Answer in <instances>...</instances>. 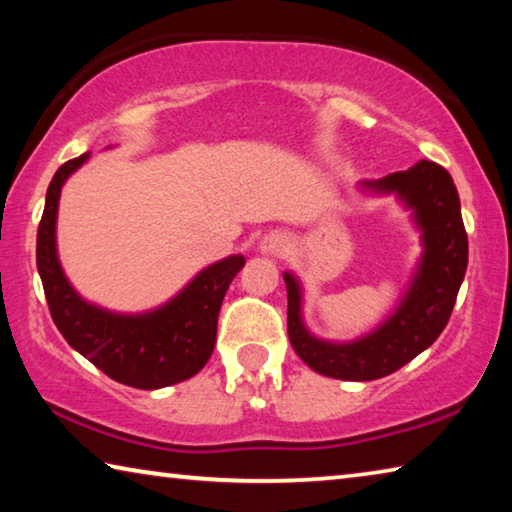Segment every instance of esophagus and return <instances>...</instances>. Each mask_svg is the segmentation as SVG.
<instances>
[{
	"mask_svg": "<svg viewBox=\"0 0 512 512\" xmlns=\"http://www.w3.org/2000/svg\"><path fill=\"white\" fill-rule=\"evenodd\" d=\"M284 246H287V237L282 235V232H268V235L262 237V241H259V253L262 255H280Z\"/></svg>",
	"mask_w": 512,
	"mask_h": 512,
	"instance_id": "1",
	"label": "esophagus"
}]
</instances>
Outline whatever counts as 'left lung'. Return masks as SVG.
<instances>
[{"instance_id": "1", "label": "left lung", "mask_w": 512, "mask_h": 512, "mask_svg": "<svg viewBox=\"0 0 512 512\" xmlns=\"http://www.w3.org/2000/svg\"><path fill=\"white\" fill-rule=\"evenodd\" d=\"M357 187L366 196L397 198L420 232L422 253L391 314L352 341H329L311 332L302 314V282L296 273H282L293 350L318 375L343 381L386 377L427 350L452 316L467 268L461 201L452 176L440 164L420 160L379 180H359Z\"/></svg>"}]
</instances>
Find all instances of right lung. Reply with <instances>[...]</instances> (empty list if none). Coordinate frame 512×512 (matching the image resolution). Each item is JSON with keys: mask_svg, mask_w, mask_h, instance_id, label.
<instances>
[{"mask_svg": "<svg viewBox=\"0 0 512 512\" xmlns=\"http://www.w3.org/2000/svg\"><path fill=\"white\" fill-rule=\"evenodd\" d=\"M88 160L90 151L54 173L38 225L36 259L51 318L76 352L119 384L142 391L180 384L210 361L225 291L246 257L230 255L201 268L176 296L135 314L85 300L60 264L56 225L63 185Z\"/></svg>", "mask_w": 512, "mask_h": 512, "instance_id": "1", "label": "right lung"}]
</instances>
